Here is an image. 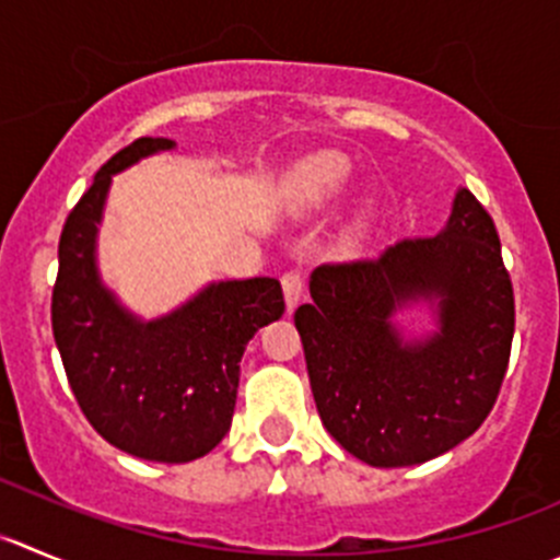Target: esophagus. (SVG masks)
Listing matches in <instances>:
<instances>
[{
  "label": "esophagus",
  "instance_id": "esophagus-1",
  "mask_svg": "<svg viewBox=\"0 0 560 560\" xmlns=\"http://www.w3.org/2000/svg\"><path fill=\"white\" fill-rule=\"evenodd\" d=\"M283 291H285V305H289V311H294L296 302L302 300V291H305V275L296 269L285 271L283 275Z\"/></svg>",
  "mask_w": 560,
  "mask_h": 560
}]
</instances>
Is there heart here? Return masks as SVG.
Instances as JSON below:
<instances>
[{
	"instance_id": "heart-1",
	"label": "heart",
	"mask_w": 560,
	"mask_h": 560,
	"mask_svg": "<svg viewBox=\"0 0 560 560\" xmlns=\"http://www.w3.org/2000/svg\"><path fill=\"white\" fill-rule=\"evenodd\" d=\"M349 184V164L338 153L311 156L291 180V203L296 209H318Z\"/></svg>"
}]
</instances>
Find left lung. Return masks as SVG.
Instances as JSON below:
<instances>
[{
	"instance_id": "8db88e82",
	"label": "left lung",
	"mask_w": 560,
	"mask_h": 560,
	"mask_svg": "<svg viewBox=\"0 0 560 560\" xmlns=\"http://www.w3.org/2000/svg\"><path fill=\"white\" fill-rule=\"evenodd\" d=\"M441 296V332L400 343L389 313ZM296 307L307 376L329 434L371 467L445 454L487 420L514 338V289L489 211L462 189L440 236L401 238L380 258L322 264Z\"/></svg>"
}]
</instances>
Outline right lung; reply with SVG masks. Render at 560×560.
<instances>
[{
    "label": "right lung",
    "mask_w": 560,
    "mask_h": 560,
    "mask_svg": "<svg viewBox=\"0 0 560 560\" xmlns=\"http://www.w3.org/2000/svg\"><path fill=\"white\" fill-rule=\"evenodd\" d=\"M167 148L164 137H140L79 197L60 233L51 329L79 409L106 443L180 465L228 434L244 346L283 316L285 300L280 280L253 277L211 285L173 316L140 324L101 289L93 244L112 175Z\"/></svg>",
    "instance_id": "1"
}]
</instances>
